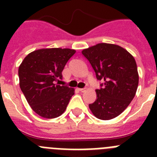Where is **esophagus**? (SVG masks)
Instances as JSON below:
<instances>
[{
    "instance_id": "1",
    "label": "esophagus",
    "mask_w": 157,
    "mask_h": 157,
    "mask_svg": "<svg viewBox=\"0 0 157 157\" xmlns=\"http://www.w3.org/2000/svg\"><path fill=\"white\" fill-rule=\"evenodd\" d=\"M78 90L80 92H84V91L86 90V88H78Z\"/></svg>"
}]
</instances>
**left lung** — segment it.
Masks as SVG:
<instances>
[{
    "instance_id": "left-lung-1",
    "label": "left lung",
    "mask_w": 157,
    "mask_h": 157,
    "mask_svg": "<svg viewBox=\"0 0 157 157\" xmlns=\"http://www.w3.org/2000/svg\"><path fill=\"white\" fill-rule=\"evenodd\" d=\"M92 66L96 78L102 82L96 90L97 99L89 107L102 120L120 115L135 96L138 73L135 59L126 49L112 44L100 43L82 51Z\"/></svg>"
}]
</instances>
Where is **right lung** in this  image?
<instances>
[{"label": "right lung", "instance_id": "add662e5", "mask_svg": "<svg viewBox=\"0 0 157 157\" xmlns=\"http://www.w3.org/2000/svg\"><path fill=\"white\" fill-rule=\"evenodd\" d=\"M75 53L70 48H42L28 54L19 67V86L38 116L53 119L66 110L74 89L59 86L67 62Z\"/></svg>", "mask_w": 157, "mask_h": 157}]
</instances>
